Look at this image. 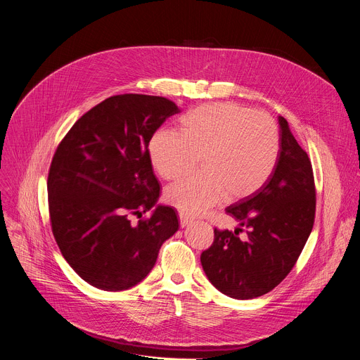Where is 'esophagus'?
Returning <instances> with one entry per match:
<instances>
[{
	"label": "esophagus",
	"mask_w": 360,
	"mask_h": 360,
	"mask_svg": "<svg viewBox=\"0 0 360 360\" xmlns=\"http://www.w3.org/2000/svg\"><path fill=\"white\" fill-rule=\"evenodd\" d=\"M192 222H193V219H192L189 215H186V214H184V212H179V224H181L182 228L189 226Z\"/></svg>",
	"instance_id": "obj_1"
}]
</instances>
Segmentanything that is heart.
<instances>
[{
	"label": "heart",
	"mask_w": 360,
	"mask_h": 360,
	"mask_svg": "<svg viewBox=\"0 0 360 360\" xmlns=\"http://www.w3.org/2000/svg\"><path fill=\"white\" fill-rule=\"evenodd\" d=\"M150 162L165 179L185 175L200 155V171L167 189V200L186 215L258 192L274 174L281 152L276 122L232 102L203 104L179 120V134L150 136Z\"/></svg>",
	"instance_id": "obj_1"
}]
</instances>
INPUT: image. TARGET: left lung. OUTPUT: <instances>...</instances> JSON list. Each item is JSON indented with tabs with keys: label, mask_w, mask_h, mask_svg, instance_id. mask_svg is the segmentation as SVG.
Returning a JSON list of instances; mask_svg holds the SVG:
<instances>
[{
	"label": "left lung",
	"mask_w": 360,
	"mask_h": 360,
	"mask_svg": "<svg viewBox=\"0 0 360 360\" xmlns=\"http://www.w3.org/2000/svg\"><path fill=\"white\" fill-rule=\"evenodd\" d=\"M279 121L281 152L268 182L225 211L239 226L215 228L214 243L200 255L210 282L233 299H253L271 292L295 266L309 238L316 210L312 164L289 124ZM245 229L247 235L238 238Z\"/></svg>",
	"instance_id": "8db88e82"
}]
</instances>
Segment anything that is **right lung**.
I'll list each match as a JSON object with an SVG mask.
<instances>
[{"label":"right lung","mask_w":360,"mask_h":360,"mask_svg":"<svg viewBox=\"0 0 360 360\" xmlns=\"http://www.w3.org/2000/svg\"><path fill=\"white\" fill-rule=\"evenodd\" d=\"M178 112L164 96L114 95L84 114L57 148L48 174L51 226L70 266L98 289L138 285L179 228L176 211L157 203L148 152L150 136ZM150 209V219L131 222Z\"/></svg>","instance_id":"add662e5"}]
</instances>
